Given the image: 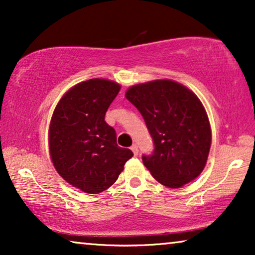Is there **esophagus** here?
I'll return each instance as SVG.
<instances>
[{
	"instance_id": "34e87169",
	"label": "esophagus",
	"mask_w": 255,
	"mask_h": 255,
	"mask_svg": "<svg viewBox=\"0 0 255 255\" xmlns=\"http://www.w3.org/2000/svg\"><path fill=\"white\" fill-rule=\"evenodd\" d=\"M131 151L133 152L134 155H138V146L135 145V144L132 145V146H131Z\"/></svg>"
}]
</instances>
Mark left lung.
Masks as SVG:
<instances>
[{
    "label": "left lung",
    "mask_w": 255,
    "mask_h": 255,
    "mask_svg": "<svg viewBox=\"0 0 255 255\" xmlns=\"http://www.w3.org/2000/svg\"><path fill=\"white\" fill-rule=\"evenodd\" d=\"M125 97L139 110L154 142L142 162L163 186L180 188L200 175L207 163L211 128L203 104L172 80H154L128 89Z\"/></svg>",
    "instance_id": "left-lung-1"
}]
</instances>
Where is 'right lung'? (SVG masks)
I'll list each match as a JSON object with an SVG mask.
<instances>
[{
	"mask_svg": "<svg viewBox=\"0 0 255 255\" xmlns=\"http://www.w3.org/2000/svg\"><path fill=\"white\" fill-rule=\"evenodd\" d=\"M121 86L90 79L72 87L55 107L48 128L54 168L73 187L99 194L116 182L131 149L117 145L116 131L104 116Z\"/></svg>",
	"mask_w": 255,
	"mask_h": 255,
	"instance_id": "right-lung-1",
	"label": "right lung"
}]
</instances>
